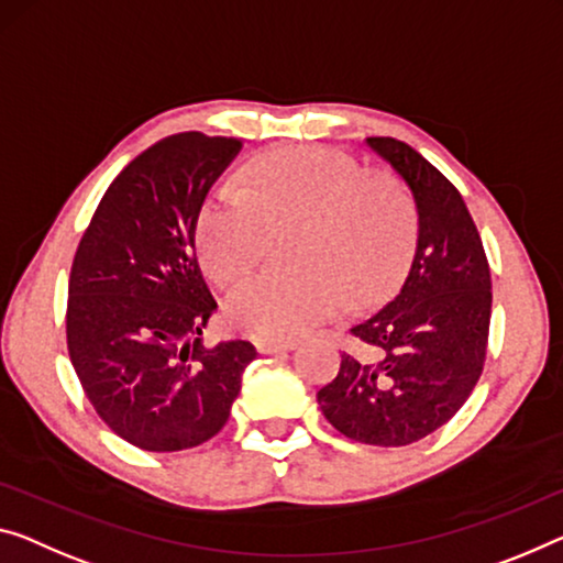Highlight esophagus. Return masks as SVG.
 <instances>
[{
  "instance_id": "34e87169",
  "label": "esophagus",
  "mask_w": 563,
  "mask_h": 563,
  "mask_svg": "<svg viewBox=\"0 0 563 563\" xmlns=\"http://www.w3.org/2000/svg\"><path fill=\"white\" fill-rule=\"evenodd\" d=\"M297 347L294 342H276V340H256V350L262 354H276V352H289Z\"/></svg>"
}]
</instances>
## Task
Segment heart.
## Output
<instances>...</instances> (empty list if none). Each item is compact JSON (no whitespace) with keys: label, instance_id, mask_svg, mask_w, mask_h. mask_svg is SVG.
<instances>
[{"label":"heart","instance_id":"obj_1","mask_svg":"<svg viewBox=\"0 0 563 563\" xmlns=\"http://www.w3.org/2000/svg\"><path fill=\"white\" fill-rule=\"evenodd\" d=\"M252 188L227 180L206 198L196 221L203 269L231 282L269 252L274 221L309 216L305 269L269 266L231 289L227 314L256 336H294L340 309L350 287L360 297L385 291L408 266L418 221L408 194L372 176L352 155L294 145L254 161Z\"/></svg>","mask_w":563,"mask_h":563}]
</instances>
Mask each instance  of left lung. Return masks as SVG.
<instances>
[{
	"instance_id": "obj_1",
	"label": "left lung",
	"mask_w": 563,
	"mask_h": 563,
	"mask_svg": "<svg viewBox=\"0 0 563 563\" xmlns=\"http://www.w3.org/2000/svg\"><path fill=\"white\" fill-rule=\"evenodd\" d=\"M367 145L410 186L418 249L400 291L352 327L317 402L357 443L397 448L445 426L478 383L488 347L490 269L463 196L432 163L395 137Z\"/></svg>"
}]
</instances>
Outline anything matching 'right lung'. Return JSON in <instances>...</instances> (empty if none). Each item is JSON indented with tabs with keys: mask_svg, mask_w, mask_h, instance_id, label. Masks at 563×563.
Returning a JSON list of instances; mask_svg holds the SVG:
<instances>
[{
	"mask_svg": "<svg viewBox=\"0 0 563 563\" xmlns=\"http://www.w3.org/2000/svg\"><path fill=\"white\" fill-rule=\"evenodd\" d=\"M236 137L178 133L120 170L75 252L67 350L106 426L135 448H196L227 426L244 340L203 344L216 311L196 258V221Z\"/></svg>",
	"mask_w": 563,
	"mask_h": 563,
	"instance_id": "add662e5",
	"label": "right lung"
}]
</instances>
